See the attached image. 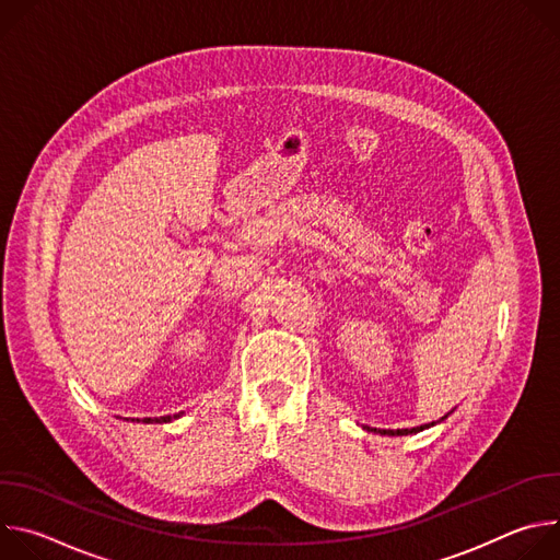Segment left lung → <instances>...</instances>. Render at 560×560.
Wrapping results in <instances>:
<instances>
[{"mask_svg":"<svg viewBox=\"0 0 560 560\" xmlns=\"http://www.w3.org/2000/svg\"><path fill=\"white\" fill-rule=\"evenodd\" d=\"M443 419H447V415L443 417ZM441 419V421H443ZM434 425V421L432 423H425V425H419V428H406V430H378V428H363V430H368V432H374V434H383V436H408V434H417V432H423V430H428V428H432Z\"/></svg>","mask_w":560,"mask_h":560,"instance_id":"1","label":"left lung"}]
</instances>
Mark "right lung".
<instances>
[{
  "instance_id": "1",
  "label": "right lung",
  "mask_w": 560,
  "mask_h": 560,
  "mask_svg": "<svg viewBox=\"0 0 560 560\" xmlns=\"http://www.w3.org/2000/svg\"><path fill=\"white\" fill-rule=\"evenodd\" d=\"M184 412H179V415H166V417H154V419H141V423H171V421H175V419H179ZM139 421V419H137Z\"/></svg>"
}]
</instances>
